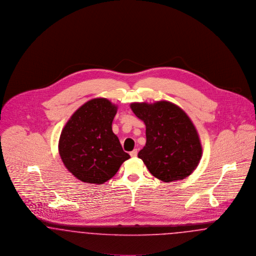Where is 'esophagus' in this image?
I'll use <instances>...</instances> for the list:
<instances>
[{
  "label": "esophagus",
  "instance_id": "esophagus-1",
  "mask_svg": "<svg viewBox=\"0 0 256 256\" xmlns=\"http://www.w3.org/2000/svg\"><path fill=\"white\" fill-rule=\"evenodd\" d=\"M130 155H131V157H133V158L136 157V155H138V149H134L133 151H131V152H130Z\"/></svg>",
  "mask_w": 256,
  "mask_h": 256
}]
</instances>
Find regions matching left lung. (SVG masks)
<instances>
[{
  "label": "left lung",
  "mask_w": 256,
  "mask_h": 256,
  "mask_svg": "<svg viewBox=\"0 0 256 256\" xmlns=\"http://www.w3.org/2000/svg\"><path fill=\"white\" fill-rule=\"evenodd\" d=\"M130 108L146 127V144L138 157L150 174L166 183L192 174L202 159V146L188 114L166 100L134 102Z\"/></svg>",
  "instance_id": "obj_1"
}]
</instances>
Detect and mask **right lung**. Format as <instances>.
I'll use <instances>...</instances> for the list:
<instances>
[{
	"label": "right lung",
	"mask_w": 256,
	"mask_h": 256,
	"mask_svg": "<svg viewBox=\"0 0 256 256\" xmlns=\"http://www.w3.org/2000/svg\"><path fill=\"white\" fill-rule=\"evenodd\" d=\"M116 112L118 106L107 98H94L82 105L64 125L58 153L68 172L82 182L103 184L130 158L112 129Z\"/></svg>",
	"instance_id": "right-lung-1"
}]
</instances>
